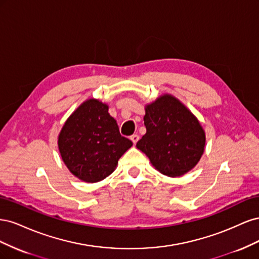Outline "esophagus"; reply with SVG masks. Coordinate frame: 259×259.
I'll return each instance as SVG.
<instances>
[{"instance_id": "34e87169", "label": "esophagus", "mask_w": 259, "mask_h": 259, "mask_svg": "<svg viewBox=\"0 0 259 259\" xmlns=\"http://www.w3.org/2000/svg\"><path fill=\"white\" fill-rule=\"evenodd\" d=\"M138 139H139V136H138L137 134H134V135L131 136V140H132V142L134 143V144H136V143L138 142Z\"/></svg>"}]
</instances>
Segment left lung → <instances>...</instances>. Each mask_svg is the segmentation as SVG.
Returning a JSON list of instances; mask_svg holds the SVG:
<instances>
[{"label": "left lung", "mask_w": 259, "mask_h": 259, "mask_svg": "<svg viewBox=\"0 0 259 259\" xmlns=\"http://www.w3.org/2000/svg\"><path fill=\"white\" fill-rule=\"evenodd\" d=\"M146 134L137 149L153 167L168 177L183 176L191 170L204 152L205 132L182 101L163 94L145 107Z\"/></svg>", "instance_id": "left-lung-1"}]
</instances>
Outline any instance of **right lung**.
I'll return each mask as SVG.
<instances>
[{
	"label": "right lung",
	"instance_id": "add662e5",
	"mask_svg": "<svg viewBox=\"0 0 259 259\" xmlns=\"http://www.w3.org/2000/svg\"><path fill=\"white\" fill-rule=\"evenodd\" d=\"M109 106L95 98L85 100L70 115L58 135V149L72 175L97 183L110 175L117 161L133 146L121 136Z\"/></svg>",
	"mask_w": 259,
	"mask_h": 259
}]
</instances>
